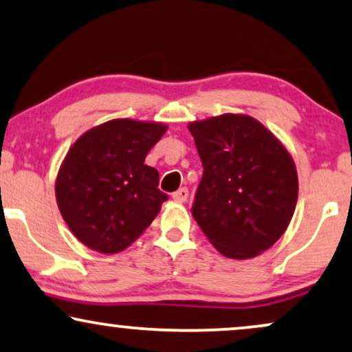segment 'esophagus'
<instances>
[{
    "mask_svg": "<svg viewBox=\"0 0 352 352\" xmlns=\"http://www.w3.org/2000/svg\"><path fill=\"white\" fill-rule=\"evenodd\" d=\"M172 198L175 199V201H179V203H184V201H186V198H188V188H179L175 191V193L172 195Z\"/></svg>",
    "mask_w": 352,
    "mask_h": 352,
    "instance_id": "esophagus-1",
    "label": "esophagus"
}]
</instances>
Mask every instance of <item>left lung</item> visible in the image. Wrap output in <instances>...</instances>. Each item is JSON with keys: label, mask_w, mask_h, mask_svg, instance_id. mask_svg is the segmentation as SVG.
<instances>
[{"label": "left lung", "mask_w": 352, "mask_h": 352, "mask_svg": "<svg viewBox=\"0 0 352 352\" xmlns=\"http://www.w3.org/2000/svg\"><path fill=\"white\" fill-rule=\"evenodd\" d=\"M203 164L191 214L222 255L245 260L268 250L287 229L297 203L292 157L247 115L190 123Z\"/></svg>", "instance_id": "obj_1"}]
</instances>
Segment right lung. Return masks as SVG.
<instances>
[{"mask_svg":"<svg viewBox=\"0 0 352 352\" xmlns=\"http://www.w3.org/2000/svg\"><path fill=\"white\" fill-rule=\"evenodd\" d=\"M167 126L112 120L79 138L56 179V203L71 232L100 253L130 247L168 199L144 164Z\"/></svg>","mask_w":352,"mask_h":352,"instance_id":"right-lung-1","label":"right lung"}]
</instances>
